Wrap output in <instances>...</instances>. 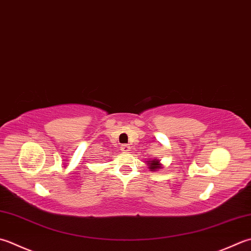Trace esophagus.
<instances>
[{"instance_id":"1","label":"esophagus","mask_w":251,"mask_h":251,"mask_svg":"<svg viewBox=\"0 0 251 251\" xmlns=\"http://www.w3.org/2000/svg\"><path fill=\"white\" fill-rule=\"evenodd\" d=\"M121 150L123 152H128V151H130V146H128V145H122L121 146Z\"/></svg>"}]
</instances>
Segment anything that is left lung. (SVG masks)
Returning a JSON list of instances; mask_svg holds the SVG:
<instances>
[{"mask_svg":"<svg viewBox=\"0 0 251 251\" xmlns=\"http://www.w3.org/2000/svg\"><path fill=\"white\" fill-rule=\"evenodd\" d=\"M146 162H147V165H148V168L151 172H155V171H158V170L163 168V165L160 163L159 159H150Z\"/></svg>","mask_w":251,"mask_h":251,"instance_id":"left-lung-1","label":"left lung"}]
</instances>
